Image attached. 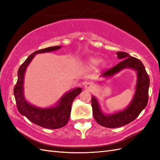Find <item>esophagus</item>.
I'll list each match as a JSON object with an SVG mask.
<instances>
[{
    "label": "esophagus",
    "mask_w": 160,
    "mask_h": 160,
    "mask_svg": "<svg viewBox=\"0 0 160 160\" xmlns=\"http://www.w3.org/2000/svg\"><path fill=\"white\" fill-rule=\"evenodd\" d=\"M84 89L88 91H91L94 89V86H93V84L92 82H87L85 84V86H84Z\"/></svg>",
    "instance_id": "obj_1"
}]
</instances>
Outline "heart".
Here are the masks:
<instances>
[{
  "label": "heart",
  "instance_id": "heart-1",
  "mask_svg": "<svg viewBox=\"0 0 160 160\" xmlns=\"http://www.w3.org/2000/svg\"><path fill=\"white\" fill-rule=\"evenodd\" d=\"M101 62V60L100 58H91L89 59V63L91 64V65H98V64ZM103 65H105V63L102 64Z\"/></svg>",
  "mask_w": 160,
  "mask_h": 160
}]
</instances>
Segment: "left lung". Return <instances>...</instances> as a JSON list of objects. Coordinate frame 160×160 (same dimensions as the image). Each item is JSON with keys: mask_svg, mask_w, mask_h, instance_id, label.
Here are the masks:
<instances>
[{"mask_svg": "<svg viewBox=\"0 0 160 160\" xmlns=\"http://www.w3.org/2000/svg\"><path fill=\"white\" fill-rule=\"evenodd\" d=\"M118 58L122 60L116 66L106 71L101 75L103 78H110L124 69H133L137 73L135 91L130 104L125 109L112 114H104L100 108L99 102L94 96L91 98V106L95 120L100 125L107 128H118L128 124L138 116L147 107L148 100V88L150 79L141 61L132 57L126 52L116 53Z\"/></svg>", "mask_w": 160, "mask_h": 160, "instance_id": "left-lung-1", "label": "left lung"}]
</instances>
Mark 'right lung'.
I'll return each mask as SVG.
<instances>
[{
  "label": "right lung",
  "mask_w": 160,
  "mask_h": 160,
  "mask_svg": "<svg viewBox=\"0 0 160 160\" xmlns=\"http://www.w3.org/2000/svg\"><path fill=\"white\" fill-rule=\"evenodd\" d=\"M61 46L50 47L33 52L19 67L18 80L13 89L17 108L19 113L25 116L33 123L46 128L56 129L64 127L69 120L71 104L77 96L82 92L81 88H76L64 93L55 106L49 108H40L29 103L24 96V78L27 68L36 54L47 53L58 50Z\"/></svg>",
  "instance_id": "1"
}]
</instances>
